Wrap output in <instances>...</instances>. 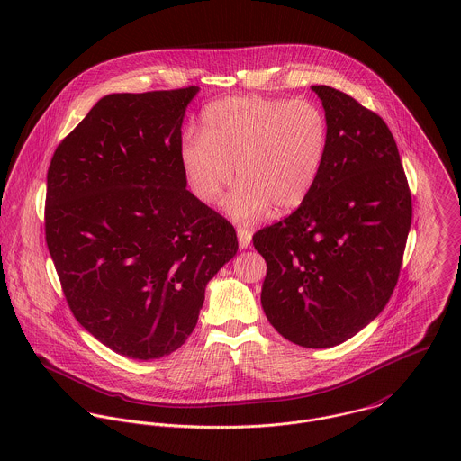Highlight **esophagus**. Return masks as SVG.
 Segmentation results:
<instances>
[{
	"label": "esophagus",
	"mask_w": 461,
	"mask_h": 461,
	"mask_svg": "<svg viewBox=\"0 0 461 461\" xmlns=\"http://www.w3.org/2000/svg\"><path fill=\"white\" fill-rule=\"evenodd\" d=\"M252 241V230L245 229V227H238V243L240 249H249Z\"/></svg>",
	"instance_id": "1"
}]
</instances>
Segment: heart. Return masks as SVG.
I'll return each instance as SVG.
<instances>
[{"label": "heart", "instance_id": "1", "mask_svg": "<svg viewBox=\"0 0 461 461\" xmlns=\"http://www.w3.org/2000/svg\"><path fill=\"white\" fill-rule=\"evenodd\" d=\"M329 150V122L307 99L240 95L216 101L202 113V134L188 132L179 149L190 192L214 205L234 174L225 200L236 221L300 207L314 190Z\"/></svg>", "mask_w": 461, "mask_h": 461}]
</instances>
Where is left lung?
Instances as JSON below:
<instances>
[{
	"label": "left lung",
	"mask_w": 461,
	"mask_h": 461,
	"mask_svg": "<svg viewBox=\"0 0 461 461\" xmlns=\"http://www.w3.org/2000/svg\"><path fill=\"white\" fill-rule=\"evenodd\" d=\"M329 150L307 200L254 234L267 264L261 303L282 337L337 346L387 305L411 223V195L394 136L382 117L327 85Z\"/></svg>",
	"instance_id": "obj_1"
}]
</instances>
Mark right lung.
<instances>
[{
	"instance_id": "1",
	"label": "right lung",
	"mask_w": 461,
	"mask_h": 461,
	"mask_svg": "<svg viewBox=\"0 0 461 461\" xmlns=\"http://www.w3.org/2000/svg\"><path fill=\"white\" fill-rule=\"evenodd\" d=\"M198 86L110 94L57 147L46 241L67 303L97 340L154 360L195 329L234 227L186 190L181 128Z\"/></svg>"
}]
</instances>
